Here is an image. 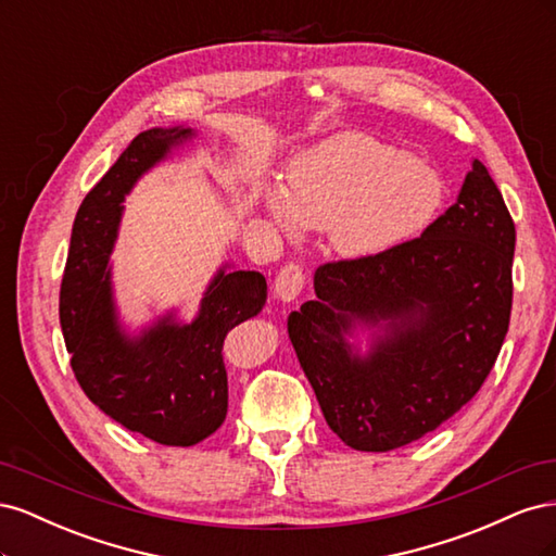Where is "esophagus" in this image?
Segmentation results:
<instances>
[{"label": "esophagus", "mask_w": 556, "mask_h": 556, "mask_svg": "<svg viewBox=\"0 0 556 556\" xmlns=\"http://www.w3.org/2000/svg\"><path fill=\"white\" fill-rule=\"evenodd\" d=\"M304 285H306L304 266L299 262H288L276 276V294L282 301H294L301 294V290H304Z\"/></svg>", "instance_id": "esophagus-1"}]
</instances>
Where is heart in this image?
I'll return each instance as SVG.
<instances>
[{"mask_svg": "<svg viewBox=\"0 0 556 556\" xmlns=\"http://www.w3.org/2000/svg\"><path fill=\"white\" fill-rule=\"evenodd\" d=\"M443 197V180L427 162L368 134L341 131L290 164L268 208L285 229L329 231L343 255L371 257L422 231Z\"/></svg>", "mask_w": 556, "mask_h": 556, "instance_id": "1", "label": "heart"}]
</instances>
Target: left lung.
<instances>
[{
  "instance_id": "8db88e82",
  "label": "left lung",
  "mask_w": 556,
  "mask_h": 556,
  "mask_svg": "<svg viewBox=\"0 0 556 556\" xmlns=\"http://www.w3.org/2000/svg\"><path fill=\"white\" fill-rule=\"evenodd\" d=\"M515 223L480 160L422 237L371 257L319 264L315 301L288 333L331 431L390 452L439 429L478 394L510 325ZM384 324L372 355L344 341Z\"/></svg>"
}]
</instances>
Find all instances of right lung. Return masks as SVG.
<instances>
[{
  "mask_svg": "<svg viewBox=\"0 0 556 556\" xmlns=\"http://www.w3.org/2000/svg\"><path fill=\"white\" fill-rule=\"evenodd\" d=\"M190 134L155 127L127 146L83 199L60 288V325L80 390L125 429L176 447L204 441L225 422V339L266 301L262 274L223 268L192 325H176L169 315L141 339H127L117 327L109 257L121 201L143 172Z\"/></svg>",
  "mask_w": 556,
  "mask_h": 556,
  "instance_id": "right-lung-1",
  "label": "right lung"
}]
</instances>
